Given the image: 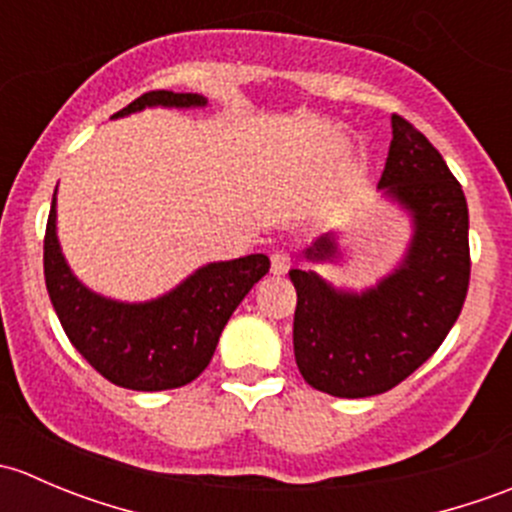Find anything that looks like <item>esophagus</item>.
<instances>
[{"label":"esophagus","instance_id":"34e87169","mask_svg":"<svg viewBox=\"0 0 512 512\" xmlns=\"http://www.w3.org/2000/svg\"><path fill=\"white\" fill-rule=\"evenodd\" d=\"M270 262H272V272H275V275H285V272L289 270V265H292V260H289L287 252H272Z\"/></svg>","mask_w":512,"mask_h":512}]
</instances>
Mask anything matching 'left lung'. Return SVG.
Here are the masks:
<instances>
[{
    "mask_svg": "<svg viewBox=\"0 0 512 512\" xmlns=\"http://www.w3.org/2000/svg\"><path fill=\"white\" fill-rule=\"evenodd\" d=\"M379 188L404 205L414 237L404 262L366 292H342L312 270H289L297 289L294 359L309 386L339 399L384 394L428 359L461 314L471 280L468 205L446 160L406 118L391 116ZM339 255L334 235L304 250Z\"/></svg>",
    "mask_w": 512,
    "mask_h": 512,
    "instance_id": "1",
    "label": "left lung"
}]
</instances>
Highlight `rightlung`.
Listing matches in <instances>:
<instances>
[{
	"mask_svg": "<svg viewBox=\"0 0 512 512\" xmlns=\"http://www.w3.org/2000/svg\"><path fill=\"white\" fill-rule=\"evenodd\" d=\"M200 94L148 91L113 118L146 106H205ZM267 255L210 262L151 302L106 299L81 285L56 240V193L44 235V280L66 337L111 384L133 391H165L190 384L205 371L220 332L252 285L267 275Z\"/></svg>",
	"mask_w": 512,
	"mask_h": 512,
	"instance_id": "obj_1",
	"label": "right lung"
}]
</instances>
